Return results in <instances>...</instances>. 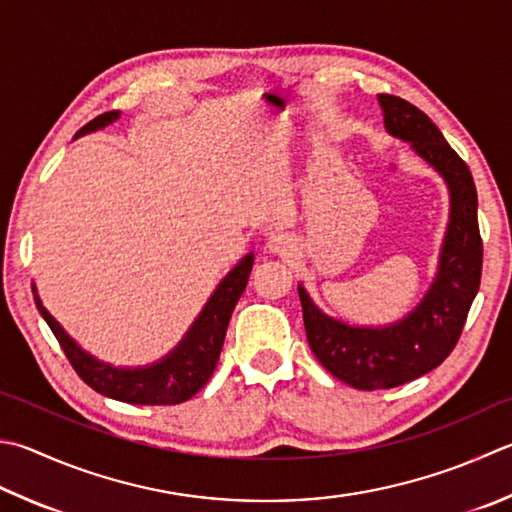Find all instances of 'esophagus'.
I'll return each mask as SVG.
<instances>
[{"label":"esophagus","instance_id":"1","mask_svg":"<svg viewBox=\"0 0 512 512\" xmlns=\"http://www.w3.org/2000/svg\"><path fill=\"white\" fill-rule=\"evenodd\" d=\"M267 247H269V252H272V254L285 256V254H289V252H294L296 243H294L292 236L285 234V231H276V234L269 236Z\"/></svg>","mask_w":512,"mask_h":512}]
</instances>
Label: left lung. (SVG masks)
<instances>
[{
  "label": "left lung",
  "instance_id": "left-lung-1",
  "mask_svg": "<svg viewBox=\"0 0 512 512\" xmlns=\"http://www.w3.org/2000/svg\"><path fill=\"white\" fill-rule=\"evenodd\" d=\"M385 131L410 142L417 156L439 171L450 191V223L443 238L435 283L414 310L385 327H356L323 314L303 285L307 341L323 368L356 390L397 388L435 370L455 350L479 292L481 245L477 189L472 173L426 113L397 98L379 95Z\"/></svg>",
  "mask_w": 512,
  "mask_h": 512
}]
</instances>
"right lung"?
<instances>
[{
	"label": "right lung",
	"instance_id": "right-lung-1",
	"mask_svg": "<svg viewBox=\"0 0 512 512\" xmlns=\"http://www.w3.org/2000/svg\"><path fill=\"white\" fill-rule=\"evenodd\" d=\"M118 118L120 111H106L89 124H84L77 131V136L98 131ZM252 265L254 254H247L220 281L216 292L211 294L207 305L202 307L196 323L189 327L185 339L176 345V350L169 352L162 361L147 365V368H113V365L102 363L89 352H84L64 332V327L48 314L40 296H37L35 285L33 294L37 310H40L44 321L51 327L57 343L62 345L73 370L80 374V379L86 385H91L95 392L115 401L138 403V406H176V403L194 397L202 385L211 379V374H214L220 350H223L225 343L231 312H234L238 298L245 292Z\"/></svg>",
	"mask_w": 512,
	"mask_h": 512
}]
</instances>
